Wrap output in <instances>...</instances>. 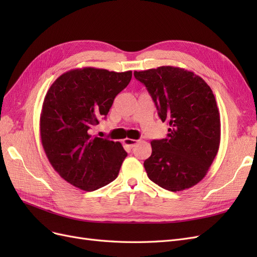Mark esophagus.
Here are the masks:
<instances>
[{
	"label": "esophagus",
	"instance_id": "esophagus-1",
	"mask_svg": "<svg viewBox=\"0 0 257 257\" xmlns=\"http://www.w3.org/2000/svg\"><path fill=\"white\" fill-rule=\"evenodd\" d=\"M137 143H138V141H136V139H131V138L124 139V144H125V146L128 147L130 149H132V148H134Z\"/></svg>",
	"mask_w": 257,
	"mask_h": 257
}]
</instances>
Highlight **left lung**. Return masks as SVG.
Instances as JSON below:
<instances>
[{"mask_svg": "<svg viewBox=\"0 0 257 257\" xmlns=\"http://www.w3.org/2000/svg\"><path fill=\"white\" fill-rule=\"evenodd\" d=\"M134 76L169 125L166 138L151 142V157L144 163L148 177L172 192L192 188L206 176L220 146V112L212 90L201 77L175 66Z\"/></svg>", "mask_w": 257, "mask_h": 257, "instance_id": "obj_1", "label": "left lung"}]
</instances>
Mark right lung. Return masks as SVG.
I'll list each match as a JSON object with an SVG mask.
<instances>
[{"instance_id": "right-lung-1", "label": "right lung", "mask_w": 257, "mask_h": 257, "mask_svg": "<svg viewBox=\"0 0 257 257\" xmlns=\"http://www.w3.org/2000/svg\"><path fill=\"white\" fill-rule=\"evenodd\" d=\"M132 72L84 67L62 74L49 88L41 113V138L54 170L76 188L95 191L112 182L127 153L119 142L92 137Z\"/></svg>"}]
</instances>
